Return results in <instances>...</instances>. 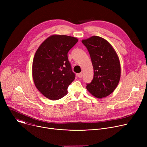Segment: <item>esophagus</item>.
<instances>
[{"label":"esophagus","mask_w":147,"mask_h":147,"mask_svg":"<svg viewBox=\"0 0 147 147\" xmlns=\"http://www.w3.org/2000/svg\"><path fill=\"white\" fill-rule=\"evenodd\" d=\"M77 76L78 77V78H81L82 77V73H78V74H77Z\"/></svg>","instance_id":"1"}]
</instances>
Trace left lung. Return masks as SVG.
I'll list each match as a JSON object with an SVG mask.
<instances>
[{
	"instance_id": "1",
	"label": "left lung",
	"mask_w": 147,
	"mask_h": 147,
	"mask_svg": "<svg viewBox=\"0 0 147 147\" xmlns=\"http://www.w3.org/2000/svg\"><path fill=\"white\" fill-rule=\"evenodd\" d=\"M82 43L90 53L94 68V77L87 84V89L96 98L106 97L114 91L120 80L119 57L112 45L101 37L93 36Z\"/></svg>"
}]
</instances>
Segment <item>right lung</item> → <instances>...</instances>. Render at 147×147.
<instances>
[{
	"mask_svg": "<svg viewBox=\"0 0 147 147\" xmlns=\"http://www.w3.org/2000/svg\"><path fill=\"white\" fill-rule=\"evenodd\" d=\"M78 39L67 35H52L37 49L32 63V77L39 91L51 100L67 94V88L75 78L68 60L69 51Z\"/></svg>",
	"mask_w": 147,
	"mask_h": 147,
	"instance_id": "1",
	"label": "right lung"
}]
</instances>
